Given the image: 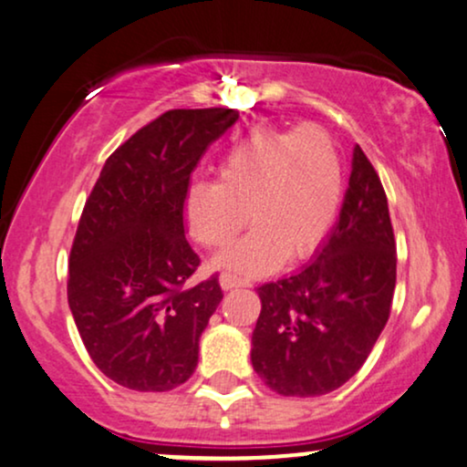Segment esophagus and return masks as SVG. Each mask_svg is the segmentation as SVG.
I'll return each mask as SVG.
<instances>
[{
  "instance_id": "34e87169",
  "label": "esophagus",
  "mask_w": 467,
  "mask_h": 467,
  "mask_svg": "<svg viewBox=\"0 0 467 467\" xmlns=\"http://www.w3.org/2000/svg\"><path fill=\"white\" fill-rule=\"evenodd\" d=\"M220 285L223 291H233V288H239V286H250V280H244V277L223 271V274L220 275Z\"/></svg>"
}]
</instances>
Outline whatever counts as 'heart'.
I'll list each match as a JSON object with an SVG mask.
<instances>
[{"label":"heart","mask_w":467,"mask_h":467,"mask_svg":"<svg viewBox=\"0 0 467 467\" xmlns=\"http://www.w3.org/2000/svg\"><path fill=\"white\" fill-rule=\"evenodd\" d=\"M345 172L327 129L256 127L234 141L217 163V181L192 182L185 217L206 247H226L215 267L237 274H265L291 256H310L338 217Z\"/></svg>","instance_id":"1"}]
</instances>
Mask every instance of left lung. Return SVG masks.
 <instances>
[{
  "label": "left lung",
  "mask_w": 467,
  "mask_h": 467,
  "mask_svg": "<svg viewBox=\"0 0 467 467\" xmlns=\"http://www.w3.org/2000/svg\"><path fill=\"white\" fill-rule=\"evenodd\" d=\"M397 241L373 163L356 146L332 234L297 274L258 286L252 366L282 397H321L362 368L392 310Z\"/></svg>",
  "instance_id": "1"
}]
</instances>
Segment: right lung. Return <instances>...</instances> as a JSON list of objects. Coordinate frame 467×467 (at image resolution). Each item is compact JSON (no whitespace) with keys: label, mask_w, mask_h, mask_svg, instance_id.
<instances>
[{"label":"right lung","mask_w":467,"mask_h":467,"mask_svg":"<svg viewBox=\"0 0 467 467\" xmlns=\"http://www.w3.org/2000/svg\"><path fill=\"white\" fill-rule=\"evenodd\" d=\"M228 108L170 109L105 161L68 258V306L92 362L138 392H168L198 364V340L223 293L217 274L192 282L185 239L192 172L237 122Z\"/></svg>","instance_id":"1"}]
</instances>
